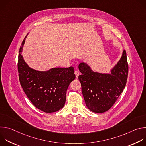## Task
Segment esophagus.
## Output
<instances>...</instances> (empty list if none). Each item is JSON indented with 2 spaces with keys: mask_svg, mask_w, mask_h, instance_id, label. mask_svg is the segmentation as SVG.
Instances as JSON below:
<instances>
[{
  "mask_svg": "<svg viewBox=\"0 0 146 146\" xmlns=\"http://www.w3.org/2000/svg\"><path fill=\"white\" fill-rule=\"evenodd\" d=\"M74 74H75L76 77H78V76H79V72H78V71L76 70V71L74 72Z\"/></svg>",
  "mask_w": 146,
  "mask_h": 146,
  "instance_id": "1",
  "label": "esophagus"
}]
</instances>
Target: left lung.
<instances>
[{"mask_svg": "<svg viewBox=\"0 0 146 146\" xmlns=\"http://www.w3.org/2000/svg\"><path fill=\"white\" fill-rule=\"evenodd\" d=\"M78 69L82 73L78 79L87 108L96 113L109 110L126 86L128 64L125 50L110 74L94 72L84 62L79 64Z\"/></svg>", "mask_w": 146, "mask_h": 146, "instance_id": "left-lung-1", "label": "left lung"}]
</instances>
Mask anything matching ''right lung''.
<instances>
[{"mask_svg":"<svg viewBox=\"0 0 146 146\" xmlns=\"http://www.w3.org/2000/svg\"><path fill=\"white\" fill-rule=\"evenodd\" d=\"M20 47L18 72L21 86L33 105L45 113L56 112L65 105L66 91L75 79L74 69L52 68L46 72L34 70L25 63L21 52L25 38Z\"/></svg>","mask_w":146,"mask_h":146,"instance_id":"1","label":"right lung"}]
</instances>
